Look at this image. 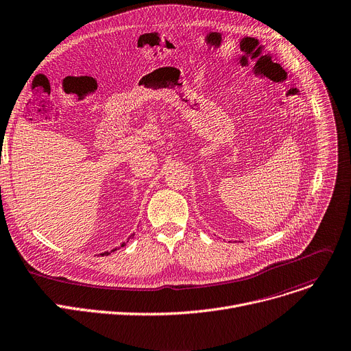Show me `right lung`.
I'll return each instance as SVG.
<instances>
[{"mask_svg":"<svg viewBox=\"0 0 351 351\" xmlns=\"http://www.w3.org/2000/svg\"><path fill=\"white\" fill-rule=\"evenodd\" d=\"M134 236H135V232H132V234H131V236H130V237H128V239H127V241H124V243H121V247H124V245H127V243H128V241H130V240H131V239H134ZM115 250H117V248H114V250H111V251H106V252H103V254H101V256H103V255H110V254H111V252H112V251H115Z\"/></svg>","mask_w":351,"mask_h":351,"instance_id":"add662e5","label":"right lung"}]
</instances>
